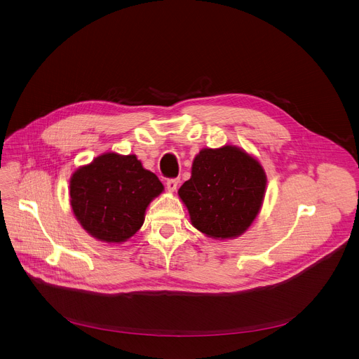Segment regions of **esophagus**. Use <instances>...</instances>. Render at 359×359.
<instances>
[{"label":"esophagus","instance_id":"esophagus-1","mask_svg":"<svg viewBox=\"0 0 359 359\" xmlns=\"http://www.w3.org/2000/svg\"><path fill=\"white\" fill-rule=\"evenodd\" d=\"M179 179H169L168 182H166V187H168V190L169 191H175L176 189H177V186H179Z\"/></svg>","mask_w":359,"mask_h":359}]
</instances>
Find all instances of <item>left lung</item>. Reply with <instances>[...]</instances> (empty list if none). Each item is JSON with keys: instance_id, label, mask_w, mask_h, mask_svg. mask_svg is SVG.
I'll list each match as a JSON object with an SVG mask.
<instances>
[{"instance_id": "1", "label": "left lung", "mask_w": 359, "mask_h": 359, "mask_svg": "<svg viewBox=\"0 0 359 359\" xmlns=\"http://www.w3.org/2000/svg\"><path fill=\"white\" fill-rule=\"evenodd\" d=\"M267 176L262 163L234 144L201 149L177 194L193 227L215 240L236 238L259 216Z\"/></svg>"}]
</instances>
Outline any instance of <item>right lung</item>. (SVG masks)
<instances>
[{
	"mask_svg": "<svg viewBox=\"0 0 359 359\" xmlns=\"http://www.w3.org/2000/svg\"><path fill=\"white\" fill-rule=\"evenodd\" d=\"M165 190L136 155L102 153L69 180V203L89 236L108 244L128 241L142 227L150 201Z\"/></svg>",
	"mask_w": 359,
	"mask_h": 359,
	"instance_id": "add662e5",
	"label": "right lung"
}]
</instances>
